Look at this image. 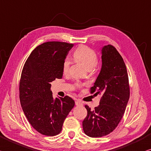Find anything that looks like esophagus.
I'll return each mask as SVG.
<instances>
[{"mask_svg": "<svg viewBox=\"0 0 151 151\" xmlns=\"http://www.w3.org/2000/svg\"><path fill=\"white\" fill-rule=\"evenodd\" d=\"M75 104H76V106H83V102H82L81 100H77L75 101Z\"/></svg>", "mask_w": 151, "mask_h": 151, "instance_id": "1", "label": "esophagus"}]
</instances>
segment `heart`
Listing matches in <instances>:
<instances>
[{
	"label": "heart",
	"instance_id": "b5f03b06",
	"mask_svg": "<svg viewBox=\"0 0 151 151\" xmlns=\"http://www.w3.org/2000/svg\"><path fill=\"white\" fill-rule=\"evenodd\" d=\"M75 59L78 61L81 62L86 66L88 69H93L98 63V57L96 52L86 46H81L75 51L74 53ZM70 62L69 60L66 59L63 63V72L67 74L69 70ZM77 86H80V84H77Z\"/></svg>",
	"mask_w": 151,
	"mask_h": 151
}]
</instances>
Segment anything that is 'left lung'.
<instances>
[{
  "label": "left lung",
  "mask_w": 151,
  "mask_h": 151,
  "mask_svg": "<svg viewBox=\"0 0 151 151\" xmlns=\"http://www.w3.org/2000/svg\"><path fill=\"white\" fill-rule=\"evenodd\" d=\"M101 53L102 67L90 92L102 96L94 110L85 106L87 116L83 122L84 133L91 137L107 135L116 128L130 94L127 68L121 55L111 45L102 47Z\"/></svg>",
  "instance_id": "obj_1"
}]
</instances>
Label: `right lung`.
Wrapping results in <instances>:
<instances>
[{"mask_svg": "<svg viewBox=\"0 0 151 151\" xmlns=\"http://www.w3.org/2000/svg\"><path fill=\"white\" fill-rule=\"evenodd\" d=\"M73 47L65 42L43 43L33 50L23 67L19 88L21 106L30 124L42 135H58L75 106L68 96L54 99L50 84L62 78L63 63Z\"/></svg>", "mask_w": 151, "mask_h": 151, "instance_id": "1", "label": "right lung"}]
</instances>
